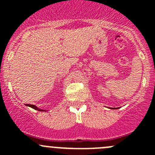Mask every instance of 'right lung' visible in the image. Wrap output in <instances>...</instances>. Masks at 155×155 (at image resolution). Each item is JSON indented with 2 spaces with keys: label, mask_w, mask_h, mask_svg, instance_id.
<instances>
[{
  "label": "right lung",
  "mask_w": 155,
  "mask_h": 155,
  "mask_svg": "<svg viewBox=\"0 0 155 155\" xmlns=\"http://www.w3.org/2000/svg\"><path fill=\"white\" fill-rule=\"evenodd\" d=\"M26 105H28V106H29V107L32 108V109H36V110H38V111H43L42 109H38V108H37L36 106H35V105H29V104H26Z\"/></svg>",
  "instance_id": "add662e5"
}]
</instances>
